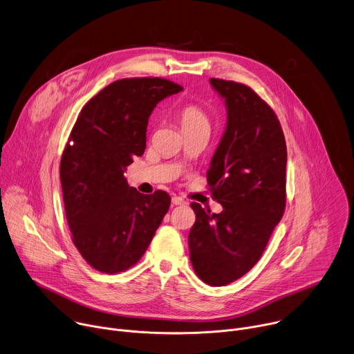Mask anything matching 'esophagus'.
Returning a JSON list of instances; mask_svg holds the SVG:
<instances>
[{
    "label": "esophagus",
    "mask_w": 354,
    "mask_h": 354,
    "mask_svg": "<svg viewBox=\"0 0 354 354\" xmlns=\"http://www.w3.org/2000/svg\"><path fill=\"white\" fill-rule=\"evenodd\" d=\"M172 205L174 206H185L186 205V200L182 198L180 196H174L172 197Z\"/></svg>",
    "instance_id": "34e87169"
}]
</instances>
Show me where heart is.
I'll return each mask as SVG.
<instances>
[{
  "label": "heart",
  "instance_id": "heart-1",
  "mask_svg": "<svg viewBox=\"0 0 354 354\" xmlns=\"http://www.w3.org/2000/svg\"><path fill=\"white\" fill-rule=\"evenodd\" d=\"M178 119L183 131L203 126L209 127V119L206 113L203 112V109L196 105H185L183 108H180V111L178 112Z\"/></svg>",
  "mask_w": 354,
  "mask_h": 354
}]
</instances>
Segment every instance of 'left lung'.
I'll return each mask as SVG.
<instances>
[{
  "mask_svg": "<svg viewBox=\"0 0 354 354\" xmlns=\"http://www.w3.org/2000/svg\"><path fill=\"white\" fill-rule=\"evenodd\" d=\"M224 99L227 124L207 171L223 212L192 203L190 262L210 286L242 277L261 259L286 207L287 147L270 106L243 84L212 78Z\"/></svg>",
  "mask_w": 354,
  "mask_h": 354,
  "instance_id": "1",
  "label": "left lung"
}]
</instances>
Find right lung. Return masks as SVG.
<instances>
[{
	"instance_id": "1",
	"label": "right lung",
	"mask_w": 354,
	"mask_h": 354,
	"mask_svg": "<svg viewBox=\"0 0 354 354\" xmlns=\"http://www.w3.org/2000/svg\"><path fill=\"white\" fill-rule=\"evenodd\" d=\"M180 91L164 78L115 81L82 108L71 130L60 164L64 209L74 245L99 272L136 265L169 209L168 193L141 194L124 172L144 154L157 104Z\"/></svg>"
}]
</instances>
